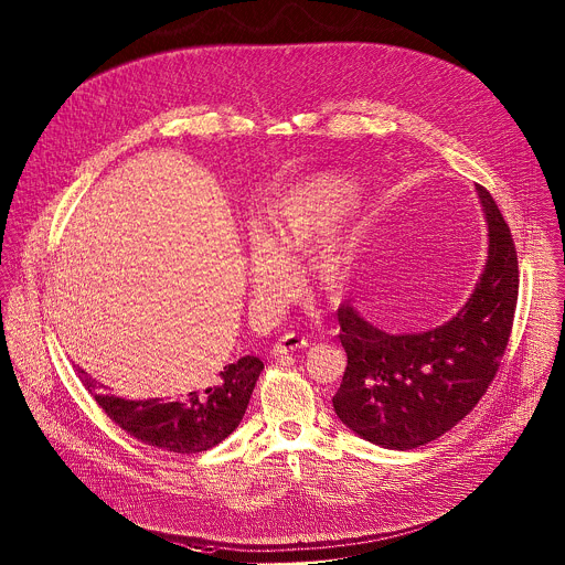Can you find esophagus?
I'll list each match as a JSON object with an SVG mask.
<instances>
[{"mask_svg": "<svg viewBox=\"0 0 565 565\" xmlns=\"http://www.w3.org/2000/svg\"><path fill=\"white\" fill-rule=\"evenodd\" d=\"M306 344H308L306 337H299L295 332H286L281 339L273 344V353L279 355V353H286V351H295L299 347H306Z\"/></svg>", "mask_w": 565, "mask_h": 565, "instance_id": "34e87169", "label": "esophagus"}]
</instances>
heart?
I'll use <instances>...</instances> for the list:
<instances>
[{
  "label": "heart",
  "instance_id": "1",
  "mask_svg": "<svg viewBox=\"0 0 565 565\" xmlns=\"http://www.w3.org/2000/svg\"><path fill=\"white\" fill-rule=\"evenodd\" d=\"M355 188L342 177L321 174L297 185L264 223L257 226V244L250 255V281L259 301L277 299L292 284L290 264L326 235L344 210L351 207ZM351 266V250L332 235L312 259V275L326 290L344 281Z\"/></svg>",
  "mask_w": 565,
  "mask_h": 565
}]
</instances>
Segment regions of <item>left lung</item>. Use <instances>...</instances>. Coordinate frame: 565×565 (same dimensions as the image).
<instances>
[{"mask_svg":"<svg viewBox=\"0 0 565 565\" xmlns=\"http://www.w3.org/2000/svg\"><path fill=\"white\" fill-rule=\"evenodd\" d=\"M489 223V255L465 308L424 334H386L339 308L347 369L332 404L358 437L413 450L451 430L491 386L507 351L520 270L511 228L491 194L476 185Z\"/></svg>","mask_w":565,"mask_h":565,"instance_id":"left-lung-1","label":"left lung"}]
</instances>
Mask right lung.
Here are the masks:
<instances>
[{"mask_svg":"<svg viewBox=\"0 0 565 565\" xmlns=\"http://www.w3.org/2000/svg\"><path fill=\"white\" fill-rule=\"evenodd\" d=\"M262 369L259 358L244 355L223 366L201 388L132 399L98 391L96 382L76 364L83 384L111 422L137 441L174 454H199L225 441L242 422Z\"/></svg>","mask_w":565,"mask_h":565,"instance_id":"add662e5","label":"right lung"}]
</instances>
